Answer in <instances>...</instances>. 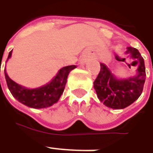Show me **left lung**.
<instances>
[{"mask_svg": "<svg viewBox=\"0 0 153 153\" xmlns=\"http://www.w3.org/2000/svg\"><path fill=\"white\" fill-rule=\"evenodd\" d=\"M125 52L138 63L137 73L128 78H117L105 63L94 82L98 98L105 106L121 109L133 104L142 93L146 78L145 61L137 49L128 47Z\"/></svg>", "mask_w": 153, "mask_h": 153, "instance_id": "1", "label": "left lung"}]
</instances>
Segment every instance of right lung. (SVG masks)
<instances>
[{
	"instance_id": "right-lung-1",
	"label": "right lung",
	"mask_w": 153,
	"mask_h": 153,
	"mask_svg": "<svg viewBox=\"0 0 153 153\" xmlns=\"http://www.w3.org/2000/svg\"><path fill=\"white\" fill-rule=\"evenodd\" d=\"M12 52L13 51L8 54L7 61L12 56ZM74 68H76L75 65L63 67L48 83L33 89L27 88L12 80L6 73L5 69L4 76L8 90L18 102L30 108L43 109L51 106L59 100L64 91L68 74Z\"/></svg>"
}]
</instances>
